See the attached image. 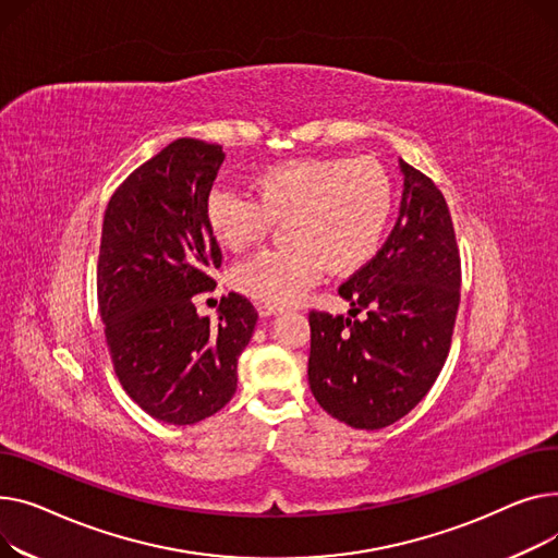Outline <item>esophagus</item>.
<instances>
[{
  "label": "esophagus",
  "instance_id": "obj_1",
  "mask_svg": "<svg viewBox=\"0 0 558 558\" xmlns=\"http://www.w3.org/2000/svg\"><path fill=\"white\" fill-rule=\"evenodd\" d=\"M256 311H258V315H260V317H270V315L281 313V308H279V306H270V304H258V306H256Z\"/></svg>",
  "mask_w": 558,
  "mask_h": 558
}]
</instances>
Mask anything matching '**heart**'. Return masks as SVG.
<instances>
[{
    "instance_id": "heart-1",
    "label": "heart",
    "mask_w": 558,
    "mask_h": 558,
    "mask_svg": "<svg viewBox=\"0 0 558 558\" xmlns=\"http://www.w3.org/2000/svg\"><path fill=\"white\" fill-rule=\"evenodd\" d=\"M395 209V184L374 159L298 157L260 171L254 195L214 189L205 218L227 250L264 241L286 222L290 241L243 260L229 281L247 298L290 306L331 268L355 272L376 256Z\"/></svg>"
}]
</instances>
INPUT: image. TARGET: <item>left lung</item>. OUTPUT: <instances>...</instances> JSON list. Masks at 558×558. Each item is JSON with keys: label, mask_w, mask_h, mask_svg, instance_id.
<instances>
[{"label": "left lung", "mask_w": 558, "mask_h": 558, "mask_svg": "<svg viewBox=\"0 0 558 558\" xmlns=\"http://www.w3.org/2000/svg\"><path fill=\"white\" fill-rule=\"evenodd\" d=\"M403 201L389 239L340 286L351 317L311 311L308 385L333 418L378 430L435 385L460 308L462 260L435 182L401 159ZM365 310V320L356 313Z\"/></svg>", "instance_id": "left-lung-1"}]
</instances>
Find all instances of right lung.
I'll return each mask as SVG.
<instances>
[{"label": "right lung", "instance_id": "add662e5", "mask_svg": "<svg viewBox=\"0 0 558 558\" xmlns=\"http://www.w3.org/2000/svg\"><path fill=\"white\" fill-rule=\"evenodd\" d=\"M222 146L175 140L130 173L104 216L96 266L114 374L144 412L198 423L236 391V363L258 319L239 292L220 300L218 324L198 317L193 294L216 288L222 252L205 218Z\"/></svg>", "mask_w": 558, "mask_h": 558}]
</instances>
